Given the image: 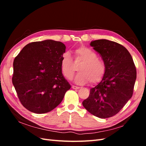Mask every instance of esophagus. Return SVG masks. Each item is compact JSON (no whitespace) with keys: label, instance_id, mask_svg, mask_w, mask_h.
I'll return each mask as SVG.
<instances>
[{"label":"esophagus","instance_id":"1","mask_svg":"<svg viewBox=\"0 0 146 146\" xmlns=\"http://www.w3.org/2000/svg\"><path fill=\"white\" fill-rule=\"evenodd\" d=\"M72 89H74V90H78V89H79V88H80V87L77 86L72 85Z\"/></svg>","mask_w":146,"mask_h":146}]
</instances>
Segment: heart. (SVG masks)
Instances as JSON below:
<instances>
[{
    "label": "heart",
    "mask_w": 146,
    "mask_h": 146,
    "mask_svg": "<svg viewBox=\"0 0 146 146\" xmlns=\"http://www.w3.org/2000/svg\"><path fill=\"white\" fill-rule=\"evenodd\" d=\"M75 62H81L78 66V74L75 81L78 84H85L90 82L95 84L101 81L106 72V65L104 61L98 58L96 53L89 48L79 47L74 51ZM61 69L64 77L71 80L76 72L72 57L68 52L61 55Z\"/></svg>",
    "instance_id": "heart-1"
}]
</instances>
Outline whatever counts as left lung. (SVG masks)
<instances>
[{
	"label": "left lung",
	"instance_id": "obj_1",
	"mask_svg": "<svg viewBox=\"0 0 146 146\" xmlns=\"http://www.w3.org/2000/svg\"><path fill=\"white\" fill-rule=\"evenodd\" d=\"M91 46L98 52L106 65L102 81L90 90L88 98L82 102L88 111L100 118H108L121 111L133 95L136 69L127 48L120 44L98 39Z\"/></svg>",
	"mask_w": 146,
	"mask_h": 146
}]
</instances>
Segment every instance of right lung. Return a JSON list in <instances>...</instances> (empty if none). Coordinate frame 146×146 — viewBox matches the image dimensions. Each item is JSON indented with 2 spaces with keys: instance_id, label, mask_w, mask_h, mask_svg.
<instances>
[{
  "instance_id": "right-lung-1",
  "label": "right lung",
  "mask_w": 146,
  "mask_h": 146,
  "mask_svg": "<svg viewBox=\"0 0 146 146\" xmlns=\"http://www.w3.org/2000/svg\"><path fill=\"white\" fill-rule=\"evenodd\" d=\"M63 42L47 39L26 45L13 62L12 82L24 107L37 114L48 113L70 88L61 69Z\"/></svg>"
}]
</instances>
